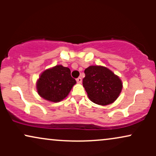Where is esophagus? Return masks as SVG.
Segmentation results:
<instances>
[{
    "label": "esophagus",
    "mask_w": 156,
    "mask_h": 156,
    "mask_svg": "<svg viewBox=\"0 0 156 156\" xmlns=\"http://www.w3.org/2000/svg\"><path fill=\"white\" fill-rule=\"evenodd\" d=\"M76 81H77V83H81V82H82V78H78L76 79Z\"/></svg>",
    "instance_id": "obj_1"
}]
</instances>
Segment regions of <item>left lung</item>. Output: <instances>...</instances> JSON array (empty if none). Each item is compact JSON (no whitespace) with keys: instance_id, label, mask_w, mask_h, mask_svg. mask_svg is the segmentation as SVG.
Instances as JSON below:
<instances>
[{"instance_id":"left-lung-1","label":"left lung","mask_w":156,"mask_h":156,"mask_svg":"<svg viewBox=\"0 0 156 156\" xmlns=\"http://www.w3.org/2000/svg\"><path fill=\"white\" fill-rule=\"evenodd\" d=\"M83 86L89 99L101 105L111 104L122 89L120 78L103 66H89L84 70Z\"/></svg>"}]
</instances>
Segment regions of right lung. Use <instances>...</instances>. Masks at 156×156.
I'll use <instances>...</instances> for the list:
<instances>
[{"label": "right lung", "instance_id": "right-lung-1", "mask_svg": "<svg viewBox=\"0 0 156 156\" xmlns=\"http://www.w3.org/2000/svg\"><path fill=\"white\" fill-rule=\"evenodd\" d=\"M70 73L69 68L62 65H56L44 70L37 82L39 96L54 103L64 99L76 83Z\"/></svg>", "mask_w": 156, "mask_h": 156}]
</instances>
